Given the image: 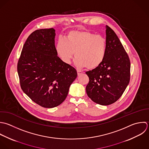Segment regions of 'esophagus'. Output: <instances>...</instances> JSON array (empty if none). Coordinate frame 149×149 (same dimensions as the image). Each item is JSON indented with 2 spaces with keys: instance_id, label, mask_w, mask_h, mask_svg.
<instances>
[{
  "instance_id": "1",
  "label": "esophagus",
  "mask_w": 149,
  "mask_h": 149,
  "mask_svg": "<svg viewBox=\"0 0 149 149\" xmlns=\"http://www.w3.org/2000/svg\"><path fill=\"white\" fill-rule=\"evenodd\" d=\"M83 73H84V72H82V71H77V74H78V76H79V75H82V74Z\"/></svg>"
}]
</instances>
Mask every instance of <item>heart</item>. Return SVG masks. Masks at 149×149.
<instances>
[{
  "label": "heart",
  "instance_id": "obj_1",
  "mask_svg": "<svg viewBox=\"0 0 149 149\" xmlns=\"http://www.w3.org/2000/svg\"><path fill=\"white\" fill-rule=\"evenodd\" d=\"M55 49L64 63L70 64L75 54V63L78 67L93 70L104 61L107 50L106 40L102 35L88 31H71L65 39H60L57 41Z\"/></svg>",
  "mask_w": 149,
  "mask_h": 149
}]
</instances>
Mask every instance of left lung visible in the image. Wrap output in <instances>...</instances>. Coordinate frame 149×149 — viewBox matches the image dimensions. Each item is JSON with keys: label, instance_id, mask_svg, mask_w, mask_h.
<instances>
[{"label": "left lung", "instance_id": "left-lung-1", "mask_svg": "<svg viewBox=\"0 0 149 149\" xmlns=\"http://www.w3.org/2000/svg\"><path fill=\"white\" fill-rule=\"evenodd\" d=\"M107 50L103 63L86 72L89 82L86 87L88 97L95 103L108 106L122 96L130 80L131 63L120 40L106 26Z\"/></svg>", "mask_w": 149, "mask_h": 149}]
</instances>
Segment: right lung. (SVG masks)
Segmentation results:
<instances>
[{
	"mask_svg": "<svg viewBox=\"0 0 149 149\" xmlns=\"http://www.w3.org/2000/svg\"><path fill=\"white\" fill-rule=\"evenodd\" d=\"M55 36L53 28L33 32L23 46L17 64L22 90L45 108L61 104L77 77L76 70L57 56Z\"/></svg>",
	"mask_w": 149,
	"mask_h": 149,
	"instance_id": "1",
	"label": "right lung"
}]
</instances>
